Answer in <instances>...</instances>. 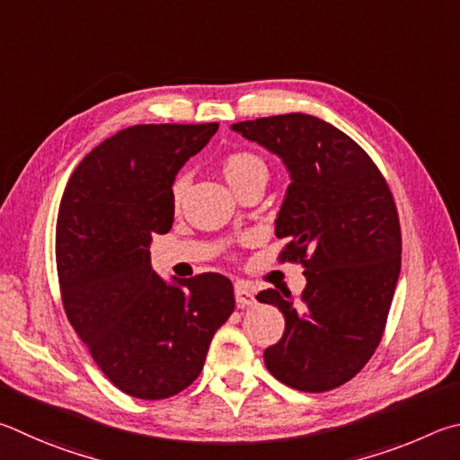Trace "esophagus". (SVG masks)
I'll use <instances>...</instances> for the list:
<instances>
[{"label":"esophagus","mask_w":460,"mask_h":460,"mask_svg":"<svg viewBox=\"0 0 460 460\" xmlns=\"http://www.w3.org/2000/svg\"><path fill=\"white\" fill-rule=\"evenodd\" d=\"M234 295H236L238 307L244 309V307H252V305H256L254 291L246 283H243V280H238V283L234 285Z\"/></svg>","instance_id":"obj_1"}]
</instances>
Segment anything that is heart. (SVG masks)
Segmentation results:
<instances>
[{"instance_id":"heart-1","label":"heart","mask_w":460,"mask_h":460,"mask_svg":"<svg viewBox=\"0 0 460 460\" xmlns=\"http://www.w3.org/2000/svg\"><path fill=\"white\" fill-rule=\"evenodd\" d=\"M222 169H224L226 180L230 181L232 188H234V185H238V183H243L244 180H248V177H252V175H259V173L267 175V164H264V161L259 155H254V153H251V151L230 153V155L224 159ZM185 185H188V177L177 175L173 185H172L173 201L181 199L183 191H185Z\"/></svg>"}]
</instances>
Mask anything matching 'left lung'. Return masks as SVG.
Wrapping results in <instances>:
<instances>
[{
    "label": "left lung",
    "mask_w": 460,
    "mask_h": 460,
    "mask_svg": "<svg viewBox=\"0 0 460 460\" xmlns=\"http://www.w3.org/2000/svg\"><path fill=\"white\" fill-rule=\"evenodd\" d=\"M275 153L291 183L275 220L288 244L279 261L301 262L307 287L256 295L285 317V333L264 351L279 382L327 392L349 382L382 341L400 277L398 209L380 169L340 128L303 112L232 125Z\"/></svg>",
    "instance_id": "obj_1"
}]
</instances>
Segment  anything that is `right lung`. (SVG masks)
Masks as SVG:
<instances>
[{"instance_id":"right-lung-1","label":"right lung","mask_w":460,"mask_h":460,"mask_svg":"<svg viewBox=\"0 0 460 460\" xmlns=\"http://www.w3.org/2000/svg\"><path fill=\"white\" fill-rule=\"evenodd\" d=\"M217 123L135 125L109 137L70 175L56 222L64 311L96 366L141 400L196 380L209 341L234 311L230 279L204 272L165 283L153 234L173 224L172 185Z\"/></svg>"}]
</instances>
